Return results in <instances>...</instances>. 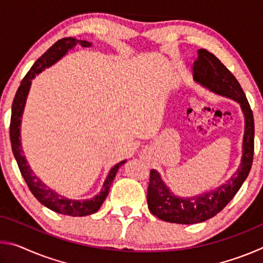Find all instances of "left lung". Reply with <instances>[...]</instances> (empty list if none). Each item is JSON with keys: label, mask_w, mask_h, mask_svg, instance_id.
<instances>
[{"label": "left lung", "mask_w": 263, "mask_h": 263, "mask_svg": "<svg viewBox=\"0 0 263 263\" xmlns=\"http://www.w3.org/2000/svg\"><path fill=\"white\" fill-rule=\"evenodd\" d=\"M197 54L193 65L195 82L213 94L233 100L241 108L245 118L242 154L237 172L225 183L193 197L175 195L164 183L158 171H151L147 190L149 211L159 219L176 224H197L220 212L247 179L254 155V118L241 86L212 53L201 48Z\"/></svg>", "instance_id": "obj_1"}]
</instances>
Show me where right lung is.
<instances>
[{"instance_id":"1","label":"right lung","mask_w":263,"mask_h":263,"mask_svg":"<svg viewBox=\"0 0 263 263\" xmlns=\"http://www.w3.org/2000/svg\"><path fill=\"white\" fill-rule=\"evenodd\" d=\"M77 45H81L83 47H90L92 44L86 41H78V39L72 37L60 39V41H58L54 45L48 48V50L34 62L28 74L25 75V78L22 80L21 86L17 89L14 102H12L10 121V141L12 152H14L17 164H18L20 171L22 173V176L24 177L26 184H28L30 191L33 194L34 197L37 198L43 205H45L52 211L66 216L83 217L99 211V209L102 206V204H103L106 196L109 194L110 186L112 184L119 167L125 163L126 160H123V161L116 163L115 166L110 169L108 176H106V179L103 185H102V189L99 194L95 195L94 197L91 198L79 201V199H69L67 197H65V196L58 194L57 191L51 189L50 186H47L37 175L34 174V172L31 169L30 164L28 163V160L25 158L24 151L23 147H22L21 142L22 116H23L24 112L26 99H28L32 80L35 78V75L41 74L43 70L51 67V66L55 64V62L59 61L62 57L67 54L69 50H72V48H74Z\"/></svg>"}]
</instances>
